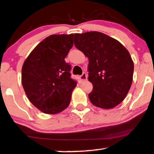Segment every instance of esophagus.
Instances as JSON below:
<instances>
[{"mask_svg": "<svg viewBox=\"0 0 154 154\" xmlns=\"http://www.w3.org/2000/svg\"><path fill=\"white\" fill-rule=\"evenodd\" d=\"M88 79V76H87V74L85 73V72H83L82 75L80 76V79H81V82H85V81H86Z\"/></svg>", "mask_w": 154, "mask_h": 154, "instance_id": "esophagus-1", "label": "esophagus"}]
</instances>
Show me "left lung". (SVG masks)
Segmentation results:
<instances>
[{"instance_id":"1","label":"left lung","mask_w":154,"mask_h":154,"mask_svg":"<svg viewBox=\"0 0 154 154\" xmlns=\"http://www.w3.org/2000/svg\"><path fill=\"white\" fill-rule=\"evenodd\" d=\"M74 44L89 59L90 102L106 109L118 105L132 82L134 64L128 51L118 41L96 31L75 34Z\"/></svg>"}]
</instances>
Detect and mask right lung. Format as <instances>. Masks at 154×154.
Instances as JSON below:
<instances>
[{
  "instance_id": "1",
  "label": "right lung",
  "mask_w": 154,
  "mask_h": 154,
  "mask_svg": "<svg viewBox=\"0 0 154 154\" xmlns=\"http://www.w3.org/2000/svg\"><path fill=\"white\" fill-rule=\"evenodd\" d=\"M73 45V35H54L43 40L26 60L22 83L29 100L47 114L60 113L71 102L77 82L64 60Z\"/></svg>"
}]
</instances>
